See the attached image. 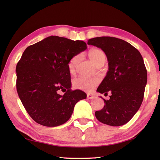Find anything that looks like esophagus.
<instances>
[{
  "mask_svg": "<svg viewBox=\"0 0 160 160\" xmlns=\"http://www.w3.org/2000/svg\"><path fill=\"white\" fill-rule=\"evenodd\" d=\"M87 98H88V99H90V100H91V99H93V98H94V96H93L92 94L88 93V94H87Z\"/></svg>",
  "mask_w": 160,
  "mask_h": 160,
  "instance_id": "1",
  "label": "esophagus"
}]
</instances>
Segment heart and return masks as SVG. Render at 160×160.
Here are the masks:
<instances>
[{"instance_id":"1","label":"heart","mask_w":160,"mask_h":160,"mask_svg":"<svg viewBox=\"0 0 160 160\" xmlns=\"http://www.w3.org/2000/svg\"><path fill=\"white\" fill-rule=\"evenodd\" d=\"M89 58L91 60L96 67L100 64H104L107 60L106 54L100 49H95L89 52ZM80 59V55L73 57L69 62V68L71 71L74 69L77 63ZM99 80L98 78H86L84 77H78L73 80V86L78 89L90 91L96 87Z\"/></svg>"}]
</instances>
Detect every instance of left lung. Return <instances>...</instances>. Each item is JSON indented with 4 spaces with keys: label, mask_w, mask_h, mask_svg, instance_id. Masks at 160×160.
<instances>
[{
    "label": "left lung",
    "mask_w": 160,
    "mask_h": 160,
    "mask_svg": "<svg viewBox=\"0 0 160 160\" xmlns=\"http://www.w3.org/2000/svg\"><path fill=\"white\" fill-rule=\"evenodd\" d=\"M88 45L100 48L106 54L108 71L97 91L111 93L104 100L102 109L95 113L102 123L119 127L131 120L143 101L147 71L140 52L130 43L115 37L91 38Z\"/></svg>",
    "instance_id": "8db88e82"
}]
</instances>
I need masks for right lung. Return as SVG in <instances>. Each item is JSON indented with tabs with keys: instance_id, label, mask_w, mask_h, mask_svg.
<instances>
[{
	"instance_id": "obj_1",
	"label": "right lung",
	"mask_w": 160,
	"mask_h": 160,
	"mask_svg": "<svg viewBox=\"0 0 160 160\" xmlns=\"http://www.w3.org/2000/svg\"><path fill=\"white\" fill-rule=\"evenodd\" d=\"M86 42L51 36L29 46L17 63L16 89L27 112L39 124L60 126L87 94L71 89L69 62L86 50ZM62 90L65 93L60 95Z\"/></svg>"
}]
</instances>
